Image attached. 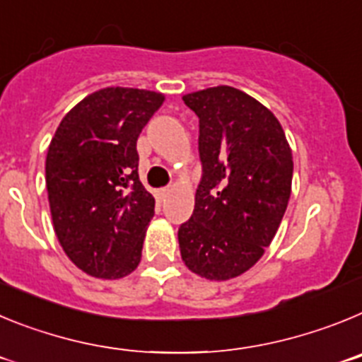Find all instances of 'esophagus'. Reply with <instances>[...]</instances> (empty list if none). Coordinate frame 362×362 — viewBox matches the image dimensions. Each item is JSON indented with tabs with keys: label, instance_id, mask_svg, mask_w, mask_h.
Returning <instances> with one entry per match:
<instances>
[{
	"label": "esophagus",
	"instance_id": "1",
	"mask_svg": "<svg viewBox=\"0 0 362 362\" xmlns=\"http://www.w3.org/2000/svg\"><path fill=\"white\" fill-rule=\"evenodd\" d=\"M168 194H170V190H168V188H161V190H158V199L163 201L166 196H168Z\"/></svg>",
	"mask_w": 362,
	"mask_h": 362
}]
</instances>
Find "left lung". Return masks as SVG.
Returning <instances> with one entry per match:
<instances>
[{
    "label": "left lung",
    "mask_w": 362,
    "mask_h": 362,
    "mask_svg": "<svg viewBox=\"0 0 362 362\" xmlns=\"http://www.w3.org/2000/svg\"><path fill=\"white\" fill-rule=\"evenodd\" d=\"M183 101L199 117L203 175L194 214L179 226L181 257L204 279H232L257 263L279 228L292 192V150L277 117L233 86Z\"/></svg>",
    "instance_id": "obj_1"
}]
</instances>
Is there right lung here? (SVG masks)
Here are the masks:
<instances>
[{
  "instance_id": "1",
  "label": "right lung",
  "mask_w": 362,
  "mask_h": 362,
  "mask_svg": "<svg viewBox=\"0 0 362 362\" xmlns=\"http://www.w3.org/2000/svg\"><path fill=\"white\" fill-rule=\"evenodd\" d=\"M165 95L108 86L62 119L45 163L50 214L69 259L99 279L129 276L141 261L153 217L139 181L137 137Z\"/></svg>"
}]
</instances>
